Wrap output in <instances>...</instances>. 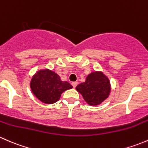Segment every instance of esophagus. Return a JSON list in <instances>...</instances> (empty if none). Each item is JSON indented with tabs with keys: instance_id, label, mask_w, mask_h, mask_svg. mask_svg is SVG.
Returning <instances> with one entry per match:
<instances>
[{
	"instance_id": "esophagus-1",
	"label": "esophagus",
	"mask_w": 148,
	"mask_h": 148,
	"mask_svg": "<svg viewBox=\"0 0 148 148\" xmlns=\"http://www.w3.org/2000/svg\"><path fill=\"white\" fill-rule=\"evenodd\" d=\"M77 84H78V82H71V85H72L74 88H75L77 86Z\"/></svg>"
}]
</instances>
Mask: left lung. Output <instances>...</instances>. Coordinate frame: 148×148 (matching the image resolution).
Returning a JSON list of instances; mask_svg holds the SVG:
<instances>
[{"label": "left lung", "mask_w": 148, "mask_h": 148, "mask_svg": "<svg viewBox=\"0 0 148 148\" xmlns=\"http://www.w3.org/2000/svg\"><path fill=\"white\" fill-rule=\"evenodd\" d=\"M76 89L88 104L96 106L108 97L111 87L107 77L102 71H95L87 76L84 82L77 85Z\"/></svg>", "instance_id": "8db88e82"}]
</instances>
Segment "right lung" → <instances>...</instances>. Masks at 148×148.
<instances>
[{"label":"right lung","instance_id":"right-lung-1","mask_svg":"<svg viewBox=\"0 0 148 148\" xmlns=\"http://www.w3.org/2000/svg\"><path fill=\"white\" fill-rule=\"evenodd\" d=\"M30 86L34 95L45 104L56 102L64 92L73 87L68 82L62 81L56 73L47 69L39 70L33 76Z\"/></svg>","mask_w":148,"mask_h":148}]
</instances>
